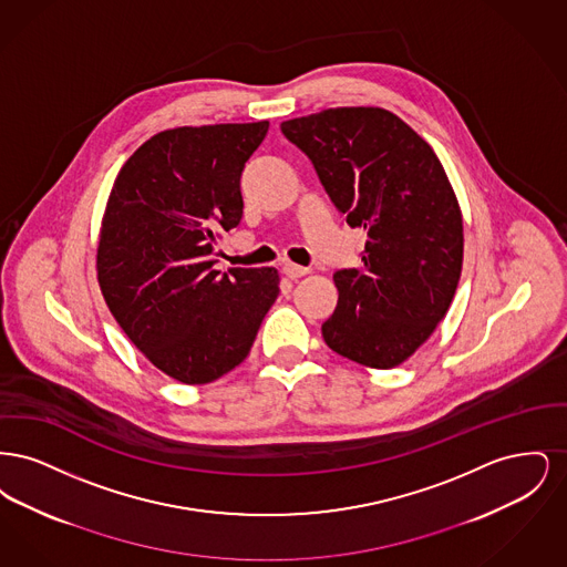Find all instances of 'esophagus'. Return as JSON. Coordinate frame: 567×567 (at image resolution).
I'll return each instance as SVG.
<instances>
[{
	"mask_svg": "<svg viewBox=\"0 0 567 567\" xmlns=\"http://www.w3.org/2000/svg\"><path fill=\"white\" fill-rule=\"evenodd\" d=\"M282 271L287 274V278H291V280H297V278H301V276H306L308 274V268H301V266H296V264H285L282 266Z\"/></svg>",
	"mask_w": 567,
	"mask_h": 567,
	"instance_id": "34e87169",
	"label": "esophagus"
}]
</instances>
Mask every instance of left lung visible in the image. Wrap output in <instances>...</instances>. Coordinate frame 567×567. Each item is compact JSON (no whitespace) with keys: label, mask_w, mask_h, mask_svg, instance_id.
Instances as JSON below:
<instances>
[{"label":"left lung","mask_w":567,"mask_h":567,"mask_svg":"<svg viewBox=\"0 0 567 567\" xmlns=\"http://www.w3.org/2000/svg\"><path fill=\"white\" fill-rule=\"evenodd\" d=\"M280 132L312 162L338 213L368 234L361 268L333 274L338 306L321 327L324 344L368 368H395L457 291L463 220L446 172L389 110H323Z\"/></svg>","instance_id":"1"}]
</instances>
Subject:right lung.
<instances>
[{
    "label": "right lung",
    "mask_w": 567,
    "mask_h": 567,
    "mask_svg": "<svg viewBox=\"0 0 567 567\" xmlns=\"http://www.w3.org/2000/svg\"><path fill=\"white\" fill-rule=\"evenodd\" d=\"M270 123L178 127L121 167L97 244L112 317L144 357L185 384L240 365L278 297L274 268L215 270L216 238L240 225V178Z\"/></svg>",
    "instance_id": "obj_1"
}]
</instances>
